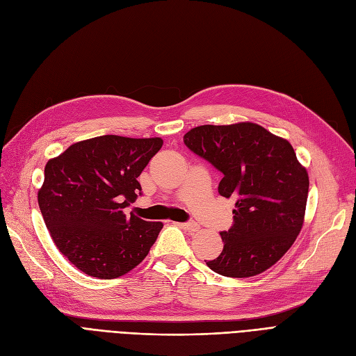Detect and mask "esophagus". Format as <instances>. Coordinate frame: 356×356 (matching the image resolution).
<instances>
[{
	"instance_id": "obj_1",
	"label": "esophagus",
	"mask_w": 356,
	"mask_h": 356,
	"mask_svg": "<svg viewBox=\"0 0 356 356\" xmlns=\"http://www.w3.org/2000/svg\"><path fill=\"white\" fill-rule=\"evenodd\" d=\"M180 227H183V229H185V231H188V232H191V234L200 231V225H198V223H195V222L180 223Z\"/></svg>"
}]
</instances>
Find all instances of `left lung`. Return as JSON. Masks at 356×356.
<instances>
[{"instance_id": "1", "label": "left lung", "mask_w": 356, "mask_h": 356, "mask_svg": "<svg viewBox=\"0 0 356 356\" xmlns=\"http://www.w3.org/2000/svg\"><path fill=\"white\" fill-rule=\"evenodd\" d=\"M183 142L223 179L219 193L235 201L234 226L220 232L223 251L207 266L248 278L273 266L300 234L309 176L289 140L254 122L200 125Z\"/></svg>"}]
</instances>
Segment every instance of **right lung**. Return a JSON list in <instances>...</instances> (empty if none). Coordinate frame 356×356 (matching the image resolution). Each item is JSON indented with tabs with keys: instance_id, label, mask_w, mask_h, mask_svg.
<instances>
[{
	"instance_id": "add662e5",
	"label": "right lung",
	"mask_w": 356,
	"mask_h": 356,
	"mask_svg": "<svg viewBox=\"0 0 356 356\" xmlns=\"http://www.w3.org/2000/svg\"><path fill=\"white\" fill-rule=\"evenodd\" d=\"M163 139L99 136L76 142L49 159L38 205L60 253L99 280L122 277L147 256L161 222H146L124 209L142 191L137 177Z\"/></svg>"
}]
</instances>
